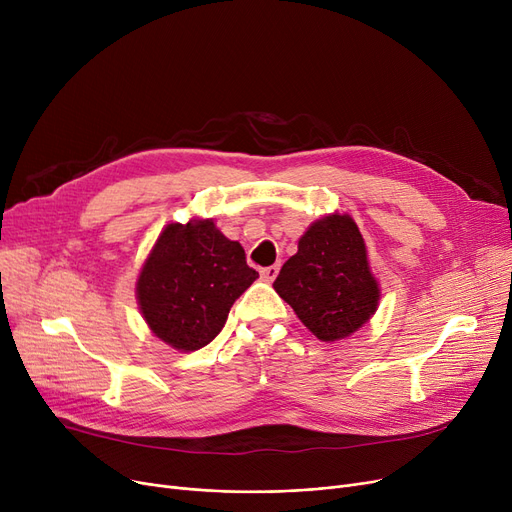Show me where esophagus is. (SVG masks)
Here are the masks:
<instances>
[{
  "label": "esophagus",
  "instance_id": "obj_1",
  "mask_svg": "<svg viewBox=\"0 0 512 512\" xmlns=\"http://www.w3.org/2000/svg\"><path fill=\"white\" fill-rule=\"evenodd\" d=\"M278 272H280V265L274 263V265H270V267H263V270H261V278H263L265 282H274L276 276H278Z\"/></svg>",
  "mask_w": 512,
  "mask_h": 512
}]
</instances>
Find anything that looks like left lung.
Returning <instances> with one entry per match:
<instances>
[{
  "mask_svg": "<svg viewBox=\"0 0 512 512\" xmlns=\"http://www.w3.org/2000/svg\"><path fill=\"white\" fill-rule=\"evenodd\" d=\"M274 290L321 342L353 336L378 311L382 299L363 234L351 215L338 211L305 230L299 251L282 265Z\"/></svg>",
  "mask_w": 512,
  "mask_h": 512,
  "instance_id": "left-lung-1",
  "label": "left lung"
}]
</instances>
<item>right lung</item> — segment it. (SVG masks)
<instances>
[{
	"label": "right lung",
	"mask_w": 512,
	"mask_h": 512,
	"mask_svg": "<svg viewBox=\"0 0 512 512\" xmlns=\"http://www.w3.org/2000/svg\"><path fill=\"white\" fill-rule=\"evenodd\" d=\"M257 278L240 242L209 218H191L159 232L141 265L137 303L153 336L193 353L222 332L230 307Z\"/></svg>",
	"instance_id": "obj_1"
}]
</instances>
